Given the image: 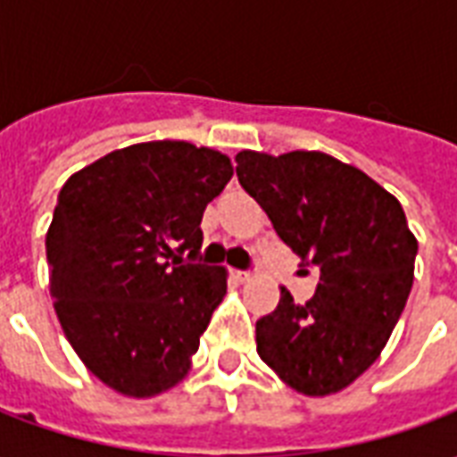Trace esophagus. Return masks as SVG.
<instances>
[{
  "label": "esophagus",
  "instance_id": "1",
  "mask_svg": "<svg viewBox=\"0 0 457 457\" xmlns=\"http://www.w3.org/2000/svg\"><path fill=\"white\" fill-rule=\"evenodd\" d=\"M232 277H235V281H239V284H245V281L252 278V274H249V271H239V269H235V271H232Z\"/></svg>",
  "mask_w": 457,
  "mask_h": 457
}]
</instances>
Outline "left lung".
<instances>
[{
  "instance_id": "1",
  "label": "left lung",
  "mask_w": 457,
  "mask_h": 457,
  "mask_svg": "<svg viewBox=\"0 0 457 457\" xmlns=\"http://www.w3.org/2000/svg\"><path fill=\"white\" fill-rule=\"evenodd\" d=\"M237 179L284 245L320 271L298 306L281 287L257 320V353L294 392L328 396L382 354L413 284L419 242L402 203L367 173L320 151H239Z\"/></svg>"
}]
</instances>
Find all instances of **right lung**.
I'll return each instance as SVG.
<instances>
[{
    "instance_id": "1",
    "label": "right lung",
    "mask_w": 457,
    "mask_h": 457,
    "mask_svg": "<svg viewBox=\"0 0 457 457\" xmlns=\"http://www.w3.org/2000/svg\"><path fill=\"white\" fill-rule=\"evenodd\" d=\"M232 173L222 151L163 139L110 151L63 183L46 232L55 316L117 394L151 399L188 374L228 271L183 254L198 257L205 205Z\"/></svg>"
}]
</instances>
